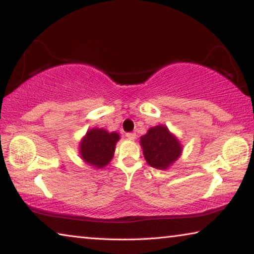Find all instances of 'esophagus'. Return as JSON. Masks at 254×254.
Segmentation results:
<instances>
[{
	"label": "esophagus",
	"mask_w": 254,
	"mask_h": 254,
	"mask_svg": "<svg viewBox=\"0 0 254 254\" xmlns=\"http://www.w3.org/2000/svg\"><path fill=\"white\" fill-rule=\"evenodd\" d=\"M126 135H127V139H130V140H134L135 136H136L135 133H133V132H127Z\"/></svg>",
	"instance_id": "esophagus-1"
}]
</instances>
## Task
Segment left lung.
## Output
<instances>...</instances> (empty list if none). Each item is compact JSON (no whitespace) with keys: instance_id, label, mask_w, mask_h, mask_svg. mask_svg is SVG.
Returning <instances> with one entry per match:
<instances>
[{"instance_id":"1","label":"left lung","mask_w":254,"mask_h":254,"mask_svg":"<svg viewBox=\"0 0 254 254\" xmlns=\"http://www.w3.org/2000/svg\"><path fill=\"white\" fill-rule=\"evenodd\" d=\"M141 147L145 160L157 169H167L182 153L179 141L165 126L149 128L147 134L141 136Z\"/></svg>"}]
</instances>
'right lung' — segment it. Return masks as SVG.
<instances>
[{
    "instance_id": "right-lung-1",
    "label": "right lung",
    "mask_w": 254,
    "mask_h": 254,
    "mask_svg": "<svg viewBox=\"0 0 254 254\" xmlns=\"http://www.w3.org/2000/svg\"><path fill=\"white\" fill-rule=\"evenodd\" d=\"M120 135L115 132H107L103 128L89 130L80 143V156L91 166L102 168L113 158L115 144Z\"/></svg>"
}]
</instances>
